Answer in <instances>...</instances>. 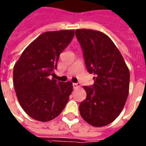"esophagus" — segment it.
Wrapping results in <instances>:
<instances>
[{
  "instance_id": "obj_1",
  "label": "esophagus",
  "mask_w": 146,
  "mask_h": 146,
  "mask_svg": "<svg viewBox=\"0 0 146 146\" xmlns=\"http://www.w3.org/2000/svg\"><path fill=\"white\" fill-rule=\"evenodd\" d=\"M72 86H73L74 89H77L78 88L80 87V85L79 83H73V84H72Z\"/></svg>"
}]
</instances>
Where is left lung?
<instances>
[{"mask_svg": "<svg viewBox=\"0 0 146 146\" xmlns=\"http://www.w3.org/2000/svg\"><path fill=\"white\" fill-rule=\"evenodd\" d=\"M75 35L88 72L95 75L93 86H83L87 96L80 104V115L91 126H106L124 107L129 90V71L118 49L106 34L77 29Z\"/></svg>", "mask_w": 146, "mask_h": 146, "instance_id": "left-lung-1", "label": "left lung"}]
</instances>
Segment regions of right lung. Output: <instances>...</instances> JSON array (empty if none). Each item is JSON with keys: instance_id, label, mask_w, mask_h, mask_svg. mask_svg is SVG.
<instances>
[{"instance_id": "add662e5", "label": "right lung", "mask_w": 146, "mask_h": 146, "mask_svg": "<svg viewBox=\"0 0 146 146\" xmlns=\"http://www.w3.org/2000/svg\"><path fill=\"white\" fill-rule=\"evenodd\" d=\"M74 30L47 31L28 45L14 66L13 82L24 111L37 121L58 116L73 90L69 81L50 79L57 69L59 55L74 37Z\"/></svg>"}]
</instances>
